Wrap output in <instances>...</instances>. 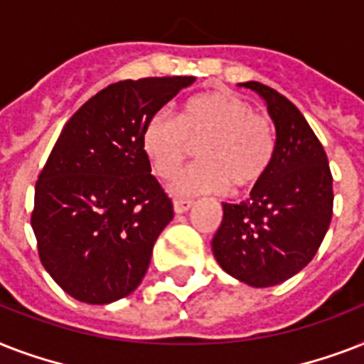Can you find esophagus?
Masks as SVG:
<instances>
[{"instance_id":"1","label":"esophagus","mask_w":364,"mask_h":364,"mask_svg":"<svg viewBox=\"0 0 364 364\" xmlns=\"http://www.w3.org/2000/svg\"><path fill=\"white\" fill-rule=\"evenodd\" d=\"M193 208V200H183V198H176L173 200V210L176 213H185Z\"/></svg>"}]
</instances>
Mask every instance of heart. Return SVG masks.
I'll list each match as a JSON object with an SVG mask.
<instances>
[{
    "label": "heart",
    "mask_w": 364,
    "mask_h": 364,
    "mask_svg": "<svg viewBox=\"0 0 364 364\" xmlns=\"http://www.w3.org/2000/svg\"><path fill=\"white\" fill-rule=\"evenodd\" d=\"M198 146L202 160L185 170L171 191L181 196L217 193L232 183L247 191L266 177L276 154V137L268 117L255 113L249 102L211 90L188 98L179 119L154 113L141 134V149L160 179H171Z\"/></svg>",
    "instance_id": "b5f03b06"
}]
</instances>
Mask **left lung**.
<instances>
[{
    "instance_id": "8db88e82",
    "label": "left lung",
    "mask_w": 364,
    "mask_h": 364,
    "mask_svg": "<svg viewBox=\"0 0 364 364\" xmlns=\"http://www.w3.org/2000/svg\"><path fill=\"white\" fill-rule=\"evenodd\" d=\"M276 124V154L262 181L240 204H223L211 247L223 270L251 287L299 274L321 245L333 217V173L304 115L283 94L249 81Z\"/></svg>"
}]
</instances>
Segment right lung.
<instances>
[{
	"mask_svg": "<svg viewBox=\"0 0 364 364\" xmlns=\"http://www.w3.org/2000/svg\"><path fill=\"white\" fill-rule=\"evenodd\" d=\"M194 77H147L100 90L75 115L36 183L31 228L45 270L87 304L141 283L173 204L141 149L147 121Z\"/></svg>",
	"mask_w": 364,
	"mask_h": 364,
	"instance_id": "obj_1",
	"label": "right lung"
}]
</instances>
